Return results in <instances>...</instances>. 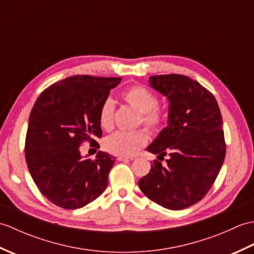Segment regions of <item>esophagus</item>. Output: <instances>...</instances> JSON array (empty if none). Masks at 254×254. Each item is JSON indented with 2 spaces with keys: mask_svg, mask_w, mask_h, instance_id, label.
<instances>
[{
  "mask_svg": "<svg viewBox=\"0 0 254 254\" xmlns=\"http://www.w3.org/2000/svg\"><path fill=\"white\" fill-rule=\"evenodd\" d=\"M133 157H127V156H119L118 160L119 161H124V160H133Z\"/></svg>",
  "mask_w": 254,
  "mask_h": 254,
  "instance_id": "esophagus-1",
  "label": "esophagus"
}]
</instances>
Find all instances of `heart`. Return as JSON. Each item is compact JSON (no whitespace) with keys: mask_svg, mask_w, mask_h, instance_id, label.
Wrapping results in <instances>:
<instances>
[{"mask_svg":"<svg viewBox=\"0 0 254 254\" xmlns=\"http://www.w3.org/2000/svg\"><path fill=\"white\" fill-rule=\"evenodd\" d=\"M122 99L139 112L138 124H143L149 132L157 133L166 122V112L158 107V98L152 90L143 85H133L123 91ZM115 105L107 98L99 108L98 122L105 131H109L113 126ZM148 135L145 130L133 132L118 131L104 141V147L110 154L118 156H132L147 143Z\"/></svg>","mask_w":254,"mask_h":254,"instance_id":"heart-1","label":"heart"}]
</instances>
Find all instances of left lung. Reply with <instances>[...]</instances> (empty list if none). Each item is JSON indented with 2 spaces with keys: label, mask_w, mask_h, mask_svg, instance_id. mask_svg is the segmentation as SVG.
<instances>
[{
  "label": "left lung",
  "mask_w": 254,
  "mask_h": 254,
  "mask_svg": "<svg viewBox=\"0 0 254 254\" xmlns=\"http://www.w3.org/2000/svg\"><path fill=\"white\" fill-rule=\"evenodd\" d=\"M149 85L169 100L168 126L147 147L158 159L138 181L141 191L165 208L179 210L197 203L216 180L226 155L223 118L214 95L179 74L155 75Z\"/></svg>",
  "instance_id": "1"
}]
</instances>
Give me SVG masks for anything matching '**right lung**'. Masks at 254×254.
<instances>
[{
    "instance_id": "right-lung-1",
    "label": "right lung",
    "mask_w": 254,
    "mask_h": 254,
    "mask_svg": "<svg viewBox=\"0 0 254 254\" xmlns=\"http://www.w3.org/2000/svg\"><path fill=\"white\" fill-rule=\"evenodd\" d=\"M121 77L74 75L46 88L32 107L25 157L32 180L57 206L76 209L93 202L108 186L116 159L99 152L80 155V145L99 148V108Z\"/></svg>"
}]
</instances>
